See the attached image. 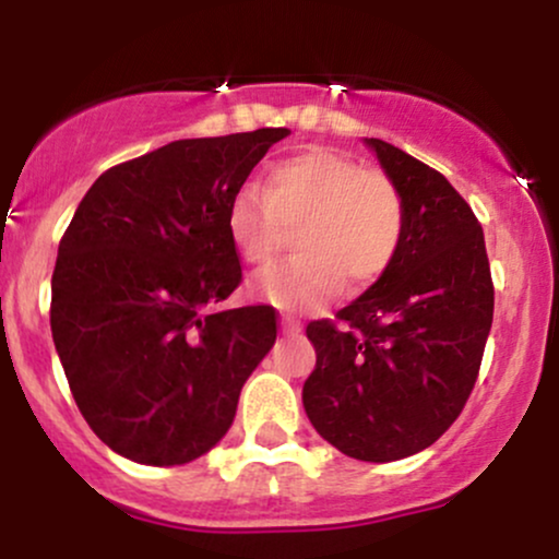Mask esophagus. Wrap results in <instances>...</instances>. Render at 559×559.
<instances>
[{"mask_svg":"<svg viewBox=\"0 0 559 559\" xmlns=\"http://www.w3.org/2000/svg\"><path fill=\"white\" fill-rule=\"evenodd\" d=\"M281 325H284L286 333H299L301 331V323L292 316V312H284V316H281Z\"/></svg>","mask_w":559,"mask_h":559,"instance_id":"1","label":"esophagus"}]
</instances>
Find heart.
Returning <instances> with one entry per match:
<instances>
[{"label": "heart", "instance_id": "b5f03b06", "mask_svg": "<svg viewBox=\"0 0 559 559\" xmlns=\"http://www.w3.org/2000/svg\"><path fill=\"white\" fill-rule=\"evenodd\" d=\"M404 199L378 170L333 150H305L278 159L262 191L230 199L228 236L243 262L262 267L297 228L299 254L258 278V292L284 307H318L344 281L365 288L389 271L404 239Z\"/></svg>", "mask_w": 559, "mask_h": 559}]
</instances>
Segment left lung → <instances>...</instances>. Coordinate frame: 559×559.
Here are the masks:
<instances>
[{
	"instance_id": "1",
	"label": "left lung",
	"mask_w": 559,
	"mask_h": 559,
	"mask_svg": "<svg viewBox=\"0 0 559 559\" xmlns=\"http://www.w3.org/2000/svg\"><path fill=\"white\" fill-rule=\"evenodd\" d=\"M404 199V239L368 292L312 320L316 370L301 402L338 452L391 463L431 447L476 386L493 318L484 230L439 170L368 139Z\"/></svg>"
}]
</instances>
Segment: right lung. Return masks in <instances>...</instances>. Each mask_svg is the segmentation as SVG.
Here are the masks:
<instances>
[{"label":"right lung","instance_id":"obj_1","mask_svg":"<svg viewBox=\"0 0 559 559\" xmlns=\"http://www.w3.org/2000/svg\"><path fill=\"white\" fill-rule=\"evenodd\" d=\"M288 128L181 139L105 170L62 234L52 338L92 431L141 465L202 457L278 333L241 284L230 199Z\"/></svg>","mask_w":559,"mask_h":559}]
</instances>
